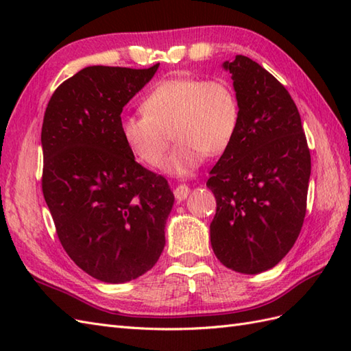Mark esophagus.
<instances>
[{
	"label": "esophagus",
	"instance_id": "esophagus-1",
	"mask_svg": "<svg viewBox=\"0 0 351 351\" xmlns=\"http://www.w3.org/2000/svg\"><path fill=\"white\" fill-rule=\"evenodd\" d=\"M189 195H190V189L187 187V185H178V187L175 189V197L178 200L187 199Z\"/></svg>",
	"mask_w": 351,
	"mask_h": 351
}]
</instances>
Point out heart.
Returning <instances> with one entry per match:
<instances>
[{
  "label": "heart",
  "instance_id": "obj_1",
  "mask_svg": "<svg viewBox=\"0 0 351 351\" xmlns=\"http://www.w3.org/2000/svg\"><path fill=\"white\" fill-rule=\"evenodd\" d=\"M141 114H123L121 136L136 160L161 167L170 134L176 138L166 170L178 176L195 171L205 155L226 151L240 125V102L223 78L162 80L141 101Z\"/></svg>",
  "mask_w": 351,
  "mask_h": 351
}]
</instances>
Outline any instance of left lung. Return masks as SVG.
Masks as SVG:
<instances>
[{"mask_svg":"<svg viewBox=\"0 0 351 351\" xmlns=\"http://www.w3.org/2000/svg\"><path fill=\"white\" fill-rule=\"evenodd\" d=\"M223 68L232 73L240 125L206 182L217 202L211 245L230 270L258 274L299 238L311 154L299 110L270 72L245 56Z\"/></svg>","mask_w":351,"mask_h":351,"instance_id":"1","label":"left lung"}]
</instances>
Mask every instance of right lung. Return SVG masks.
Returning a JSON list of instances; mask_svg holds the SVG:
<instances>
[{
    "label": "right lung",
    "mask_w": 351,
    "mask_h": 351,
    "mask_svg": "<svg viewBox=\"0 0 351 351\" xmlns=\"http://www.w3.org/2000/svg\"><path fill=\"white\" fill-rule=\"evenodd\" d=\"M158 66H88L56 88L43 116L42 191L58 240L107 283L145 274L166 244L173 193L134 160L119 130L123 107Z\"/></svg>",
    "instance_id": "1"
}]
</instances>
